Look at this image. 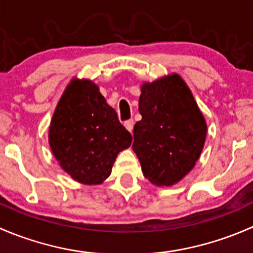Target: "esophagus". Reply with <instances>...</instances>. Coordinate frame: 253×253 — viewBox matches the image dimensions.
Returning a JSON list of instances; mask_svg holds the SVG:
<instances>
[{"label": "esophagus", "instance_id": "1", "mask_svg": "<svg viewBox=\"0 0 253 253\" xmlns=\"http://www.w3.org/2000/svg\"><path fill=\"white\" fill-rule=\"evenodd\" d=\"M125 127H126L127 129H128L129 132H132V129H133V125H134V121L132 119L127 120V121H125Z\"/></svg>", "mask_w": 253, "mask_h": 253}]
</instances>
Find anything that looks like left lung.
<instances>
[{"label":"left lung","mask_w":253,"mask_h":253,"mask_svg":"<svg viewBox=\"0 0 253 253\" xmlns=\"http://www.w3.org/2000/svg\"><path fill=\"white\" fill-rule=\"evenodd\" d=\"M141 121L133 128L132 149L143 175L171 186L192 170L205 145L207 125L192 93L177 75L142 85Z\"/></svg>","instance_id":"8db88e82"}]
</instances>
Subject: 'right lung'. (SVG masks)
<instances>
[{
  "label": "right lung",
  "instance_id": "right-lung-1",
  "mask_svg": "<svg viewBox=\"0 0 253 253\" xmlns=\"http://www.w3.org/2000/svg\"><path fill=\"white\" fill-rule=\"evenodd\" d=\"M132 136L90 81L73 79L52 116L48 143L61 168L76 181L98 185L111 174Z\"/></svg>",
  "mask_w": 253,
  "mask_h": 253
}]
</instances>
